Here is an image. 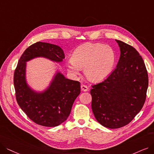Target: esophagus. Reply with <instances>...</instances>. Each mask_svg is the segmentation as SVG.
Returning a JSON list of instances; mask_svg holds the SVG:
<instances>
[{
    "instance_id": "34e87169",
    "label": "esophagus",
    "mask_w": 154,
    "mask_h": 154,
    "mask_svg": "<svg viewBox=\"0 0 154 154\" xmlns=\"http://www.w3.org/2000/svg\"><path fill=\"white\" fill-rule=\"evenodd\" d=\"M81 89L83 91H88V88L87 87V86L85 85H81Z\"/></svg>"
}]
</instances>
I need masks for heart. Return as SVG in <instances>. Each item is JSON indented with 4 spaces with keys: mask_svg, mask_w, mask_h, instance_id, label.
I'll list each match as a JSON object with an SVG mask.
<instances>
[{
    "mask_svg": "<svg viewBox=\"0 0 154 154\" xmlns=\"http://www.w3.org/2000/svg\"><path fill=\"white\" fill-rule=\"evenodd\" d=\"M115 52L108 45L86 43L78 47L72 54L67 67L72 75L78 76L80 69L89 80L94 82L106 79L112 72L115 63Z\"/></svg>",
    "mask_w": 154,
    "mask_h": 154,
    "instance_id": "obj_1",
    "label": "heart"
}]
</instances>
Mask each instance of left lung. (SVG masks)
Instances as JSON below:
<instances>
[{
    "label": "left lung",
    "instance_id": "1",
    "mask_svg": "<svg viewBox=\"0 0 154 154\" xmlns=\"http://www.w3.org/2000/svg\"><path fill=\"white\" fill-rule=\"evenodd\" d=\"M120 48L116 68L103 82L92 86L91 109L103 126L119 128L128 125L142 109L149 78L138 51L116 40Z\"/></svg>",
    "mask_w": 154,
    "mask_h": 154
}]
</instances>
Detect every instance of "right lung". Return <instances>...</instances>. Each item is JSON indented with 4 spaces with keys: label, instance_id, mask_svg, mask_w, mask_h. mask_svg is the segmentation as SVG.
<instances>
[{
    "label": "right lung",
    "instance_id": "right-lung-1",
    "mask_svg": "<svg viewBox=\"0 0 154 154\" xmlns=\"http://www.w3.org/2000/svg\"><path fill=\"white\" fill-rule=\"evenodd\" d=\"M36 57L61 63L65 56L60 47L48 43L38 42L27 48L14 71L16 100L20 108L35 123L47 127L57 126L70 114L72 104L80 94V83L67 79L60 72L56 71L45 90H33L26 81V63Z\"/></svg>",
    "mask_w": 154,
    "mask_h": 154
}]
</instances>
